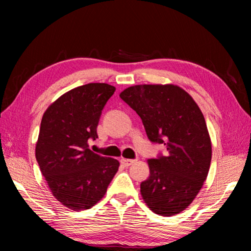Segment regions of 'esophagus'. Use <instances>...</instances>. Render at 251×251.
<instances>
[{"mask_svg": "<svg viewBox=\"0 0 251 251\" xmlns=\"http://www.w3.org/2000/svg\"><path fill=\"white\" fill-rule=\"evenodd\" d=\"M135 159H127V158H122L121 159V163L124 165L125 167H128V166H130V165H133L134 163H135Z\"/></svg>", "mask_w": 251, "mask_h": 251, "instance_id": "esophagus-1", "label": "esophagus"}]
</instances>
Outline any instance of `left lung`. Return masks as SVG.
Here are the masks:
<instances>
[{
  "label": "left lung",
  "instance_id": "1",
  "mask_svg": "<svg viewBox=\"0 0 251 251\" xmlns=\"http://www.w3.org/2000/svg\"><path fill=\"white\" fill-rule=\"evenodd\" d=\"M152 143L164 144L166 155L148 159L150 177L141 194L155 214L169 217L185 210L206 180L211 160V142L205 117L196 101L173 84L135 85L123 91Z\"/></svg>",
  "mask_w": 251,
  "mask_h": 251
}]
</instances>
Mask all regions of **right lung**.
I'll return each mask as SVG.
<instances>
[{
  "instance_id": "1",
  "label": "right lung",
  "mask_w": 251,
  "mask_h": 251,
  "mask_svg": "<svg viewBox=\"0 0 251 251\" xmlns=\"http://www.w3.org/2000/svg\"><path fill=\"white\" fill-rule=\"evenodd\" d=\"M116 88L90 83L69 91L45 110L35 147L41 173L53 196L72 210L99 202L120 167L117 159L88 148L97 136L101 110Z\"/></svg>"
}]
</instances>
